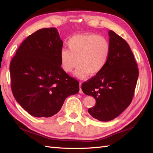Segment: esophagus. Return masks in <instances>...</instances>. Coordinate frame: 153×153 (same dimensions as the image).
Masks as SVG:
<instances>
[{"label":"esophagus","instance_id":"34e87169","mask_svg":"<svg viewBox=\"0 0 153 153\" xmlns=\"http://www.w3.org/2000/svg\"><path fill=\"white\" fill-rule=\"evenodd\" d=\"M79 93L80 94H82L83 93V91L82 89V83H79Z\"/></svg>","mask_w":153,"mask_h":153}]
</instances>
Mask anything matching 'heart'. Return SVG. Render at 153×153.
Segmentation results:
<instances>
[{
	"label": "heart",
	"mask_w": 153,
	"mask_h": 153,
	"mask_svg": "<svg viewBox=\"0 0 153 153\" xmlns=\"http://www.w3.org/2000/svg\"><path fill=\"white\" fill-rule=\"evenodd\" d=\"M68 50L60 51L61 67L70 73L77 68L75 75L83 78L95 76L105 67L110 56V44L106 38L94 33L74 35L67 42Z\"/></svg>",
	"instance_id": "1"
}]
</instances>
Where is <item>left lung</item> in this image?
<instances>
[{
  "mask_svg": "<svg viewBox=\"0 0 153 153\" xmlns=\"http://www.w3.org/2000/svg\"><path fill=\"white\" fill-rule=\"evenodd\" d=\"M108 35L111 51L107 64L82 85L83 92L96 100L95 105L88 109L89 114L103 122L114 119L130 105L139 76L128 43L113 31Z\"/></svg>",
  "mask_w": 153,
  "mask_h": 153,
  "instance_id": "1",
  "label": "left lung"
}]
</instances>
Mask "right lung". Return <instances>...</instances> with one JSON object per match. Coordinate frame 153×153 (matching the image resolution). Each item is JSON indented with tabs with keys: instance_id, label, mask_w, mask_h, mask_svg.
<instances>
[{
	"instance_id": "right-lung-1",
	"label": "right lung",
	"mask_w": 153,
	"mask_h": 153,
	"mask_svg": "<svg viewBox=\"0 0 153 153\" xmlns=\"http://www.w3.org/2000/svg\"><path fill=\"white\" fill-rule=\"evenodd\" d=\"M62 46L56 28L41 29L22 42L10 64L13 95L34 117L54 116L79 92V82L61 68Z\"/></svg>"
}]
</instances>
